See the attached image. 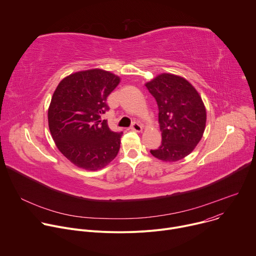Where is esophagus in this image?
I'll return each instance as SVG.
<instances>
[{"label": "esophagus", "instance_id": "obj_1", "mask_svg": "<svg viewBox=\"0 0 256 256\" xmlns=\"http://www.w3.org/2000/svg\"><path fill=\"white\" fill-rule=\"evenodd\" d=\"M130 130H134L136 132H142V126L138 122H132V124L130 126Z\"/></svg>", "mask_w": 256, "mask_h": 256}]
</instances>
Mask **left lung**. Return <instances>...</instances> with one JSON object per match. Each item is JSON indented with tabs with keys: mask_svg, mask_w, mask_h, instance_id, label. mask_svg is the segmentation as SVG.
Here are the masks:
<instances>
[{
	"mask_svg": "<svg viewBox=\"0 0 256 256\" xmlns=\"http://www.w3.org/2000/svg\"><path fill=\"white\" fill-rule=\"evenodd\" d=\"M144 86L159 108L162 144L151 154L163 162H176L190 155L202 138L206 110L196 89L184 77L162 72Z\"/></svg>",
	"mask_w": 256,
	"mask_h": 256,
	"instance_id": "1",
	"label": "left lung"
}]
</instances>
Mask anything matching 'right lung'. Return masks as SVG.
<instances>
[{"label":"right lung","mask_w":256,"mask_h":256,"mask_svg":"<svg viewBox=\"0 0 256 256\" xmlns=\"http://www.w3.org/2000/svg\"><path fill=\"white\" fill-rule=\"evenodd\" d=\"M120 78L102 68L79 70L64 78L48 107V128L60 152L75 166L95 171L118 155L122 132L109 128L101 116L106 98Z\"/></svg>","instance_id":"right-lung-1"}]
</instances>
